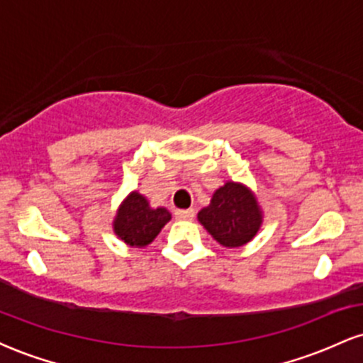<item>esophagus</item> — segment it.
<instances>
[{
    "label": "esophagus",
    "instance_id": "1",
    "mask_svg": "<svg viewBox=\"0 0 363 363\" xmlns=\"http://www.w3.org/2000/svg\"><path fill=\"white\" fill-rule=\"evenodd\" d=\"M196 215V211L193 208H189V210H176V218L179 220H193Z\"/></svg>",
    "mask_w": 363,
    "mask_h": 363
}]
</instances>
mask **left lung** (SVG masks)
I'll use <instances>...</instances> for the list:
<instances>
[{"instance_id":"1","label":"left lung","mask_w":363,"mask_h":363,"mask_svg":"<svg viewBox=\"0 0 363 363\" xmlns=\"http://www.w3.org/2000/svg\"><path fill=\"white\" fill-rule=\"evenodd\" d=\"M198 220L216 242L225 247H239L259 230L261 211L249 189L227 182L216 189L211 205L199 211Z\"/></svg>"}]
</instances>
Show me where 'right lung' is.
I'll return each instance as SVG.
<instances>
[{"instance_id":"obj_1","label":"right lung","mask_w":363,"mask_h":363,"mask_svg":"<svg viewBox=\"0 0 363 363\" xmlns=\"http://www.w3.org/2000/svg\"><path fill=\"white\" fill-rule=\"evenodd\" d=\"M169 220L170 213L165 208L152 210L143 196L133 193L119 208L114 222V232L126 244L143 247L155 239Z\"/></svg>"}]
</instances>
